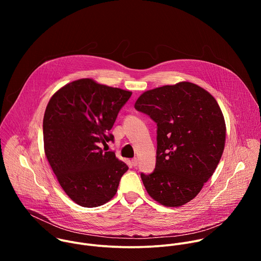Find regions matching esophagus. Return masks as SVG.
Listing matches in <instances>:
<instances>
[{"instance_id":"obj_1","label":"esophagus","mask_w":261,"mask_h":261,"mask_svg":"<svg viewBox=\"0 0 261 261\" xmlns=\"http://www.w3.org/2000/svg\"><path fill=\"white\" fill-rule=\"evenodd\" d=\"M131 162H132V165H133V166H137V164H138V159H137V158H133Z\"/></svg>"}]
</instances>
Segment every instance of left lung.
<instances>
[{"label": "left lung", "mask_w": 261, "mask_h": 261, "mask_svg": "<svg viewBox=\"0 0 261 261\" xmlns=\"http://www.w3.org/2000/svg\"><path fill=\"white\" fill-rule=\"evenodd\" d=\"M134 107L157 124L156 167L140 174L148 195L165 206L186 204L213 175L224 151L220 106L204 89L181 82L144 92Z\"/></svg>", "instance_id": "left-lung-1"}]
</instances>
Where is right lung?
Masks as SVG:
<instances>
[{"label": "right lung", "mask_w": 261, "mask_h": 261, "mask_svg": "<svg viewBox=\"0 0 261 261\" xmlns=\"http://www.w3.org/2000/svg\"><path fill=\"white\" fill-rule=\"evenodd\" d=\"M132 93L97 84L72 82L50 98L43 118L46 158L65 193L85 207L113 198L128 166L101 144L114 141L108 133Z\"/></svg>", "instance_id": "add662e5"}]
</instances>
